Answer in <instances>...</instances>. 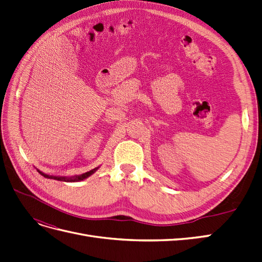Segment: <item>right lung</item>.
Returning <instances> with one entry per match:
<instances>
[{
  "instance_id": "right-lung-1",
  "label": "right lung",
  "mask_w": 262,
  "mask_h": 262,
  "mask_svg": "<svg viewBox=\"0 0 262 262\" xmlns=\"http://www.w3.org/2000/svg\"><path fill=\"white\" fill-rule=\"evenodd\" d=\"M97 168H95V169H92V170H90V171H87V172H84V173H82V175H80V176H75V177H72V178H67V177H54V176H49V175H46V173H43V172H41V171H39V173H40V175H42L43 177H46V178H51V179H55V180H61V181H80V180H83V179H85V178H87V177H90L92 173H94L95 172V170H96Z\"/></svg>"
}]
</instances>
